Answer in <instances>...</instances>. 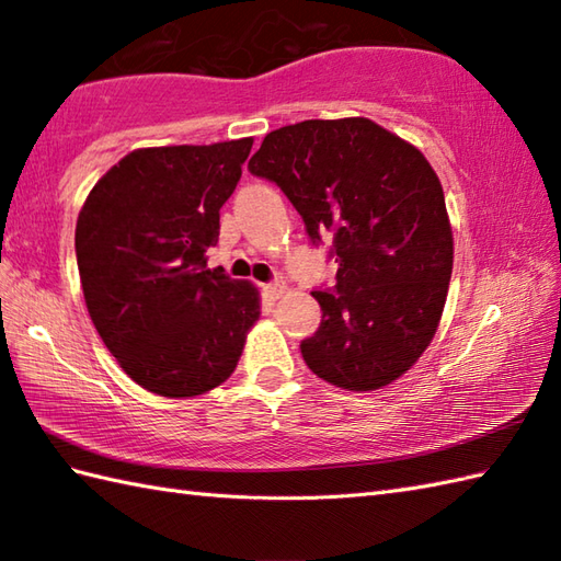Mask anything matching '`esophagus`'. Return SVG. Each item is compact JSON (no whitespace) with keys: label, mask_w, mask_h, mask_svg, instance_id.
Wrapping results in <instances>:
<instances>
[{"label":"esophagus","mask_w":561,"mask_h":561,"mask_svg":"<svg viewBox=\"0 0 561 561\" xmlns=\"http://www.w3.org/2000/svg\"><path fill=\"white\" fill-rule=\"evenodd\" d=\"M262 289H265V294L270 296V299L274 301V299H279V296L284 294V291H287V287H284V284L282 282H274V284H265V287H262Z\"/></svg>","instance_id":"obj_1"}]
</instances>
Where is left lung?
I'll list each match as a JSON object with an SVG mask.
<instances>
[{"mask_svg": "<svg viewBox=\"0 0 561 561\" xmlns=\"http://www.w3.org/2000/svg\"><path fill=\"white\" fill-rule=\"evenodd\" d=\"M248 171L274 181L311 241L332 233L335 291L301 342L308 368L344 390H378L416 364L444 313L453 231L444 187L410 141L368 117L304 121L262 139Z\"/></svg>", "mask_w": 561, "mask_h": 561, "instance_id": "1", "label": "left lung"}]
</instances>
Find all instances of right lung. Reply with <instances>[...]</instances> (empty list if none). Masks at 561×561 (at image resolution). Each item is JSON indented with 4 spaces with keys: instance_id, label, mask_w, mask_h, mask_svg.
Returning a JSON list of instances; mask_svg holds the SVG:
<instances>
[{
    "instance_id": "add662e5",
    "label": "right lung",
    "mask_w": 561,
    "mask_h": 561,
    "mask_svg": "<svg viewBox=\"0 0 561 561\" xmlns=\"http://www.w3.org/2000/svg\"><path fill=\"white\" fill-rule=\"evenodd\" d=\"M253 137L129 151L77 219L83 301L123 371L163 398L221 386L260 318V291L207 267L219 209Z\"/></svg>"
}]
</instances>
